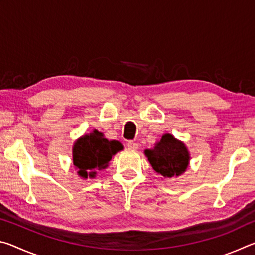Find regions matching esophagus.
<instances>
[{"label":"esophagus","mask_w":255,"mask_h":255,"mask_svg":"<svg viewBox=\"0 0 255 255\" xmlns=\"http://www.w3.org/2000/svg\"><path fill=\"white\" fill-rule=\"evenodd\" d=\"M127 147H128V149L135 150V149L138 148V144L135 143V141H128V143H127Z\"/></svg>","instance_id":"esophagus-1"}]
</instances>
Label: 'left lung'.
<instances>
[{
  "instance_id": "left-lung-1",
  "label": "left lung",
  "mask_w": 255,
  "mask_h": 255,
  "mask_svg": "<svg viewBox=\"0 0 255 255\" xmlns=\"http://www.w3.org/2000/svg\"><path fill=\"white\" fill-rule=\"evenodd\" d=\"M144 153L153 170L163 178H178L187 171L190 163L188 147L171 133H164L153 148L145 149Z\"/></svg>"
}]
</instances>
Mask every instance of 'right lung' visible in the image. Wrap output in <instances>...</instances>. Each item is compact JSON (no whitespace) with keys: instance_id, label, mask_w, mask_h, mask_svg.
<instances>
[{"instance_id":"right-lung-1","label":"right lung","mask_w":255,"mask_h":255,"mask_svg":"<svg viewBox=\"0 0 255 255\" xmlns=\"http://www.w3.org/2000/svg\"><path fill=\"white\" fill-rule=\"evenodd\" d=\"M123 149L118 140H108L103 133L94 129L75 140L73 145V164L82 179H94L97 172L109 166V162Z\"/></svg>"}]
</instances>
